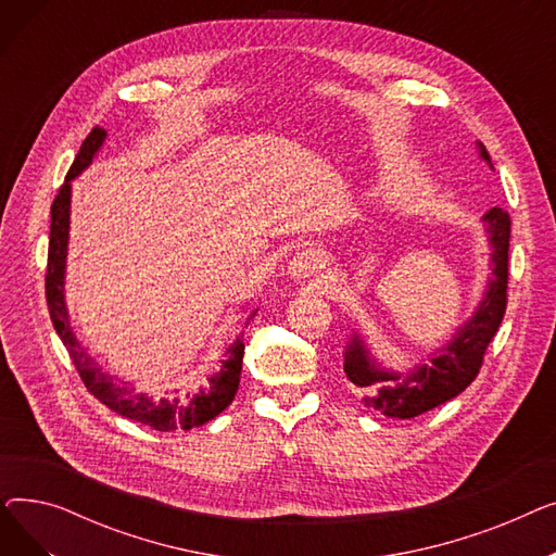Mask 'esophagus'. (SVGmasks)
<instances>
[{
	"instance_id": "esophagus-1",
	"label": "esophagus",
	"mask_w": 556,
	"mask_h": 556,
	"mask_svg": "<svg viewBox=\"0 0 556 556\" xmlns=\"http://www.w3.org/2000/svg\"><path fill=\"white\" fill-rule=\"evenodd\" d=\"M323 268H325V258L315 250H302L288 261V275L295 281L317 277L319 273H323Z\"/></svg>"
}]
</instances>
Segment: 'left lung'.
Listing matches in <instances>:
<instances>
[{
    "label": "left lung",
    "instance_id": "8db88e82",
    "mask_svg": "<svg viewBox=\"0 0 556 556\" xmlns=\"http://www.w3.org/2000/svg\"><path fill=\"white\" fill-rule=\"evenodd\" d=\"M476 149L480 160L493 170L484 146L478 141ZM482 223L491 248V277L473 315L457 327L444 346L434 349L413 369L399 371L378 361L358 331H354L346 342L344 374L349 383H354V388L365 394V405L390 419H413L455 399L473 383L482 367V356L498 331L507 306L511 220L505 210L493 207L482 216Z\"/></svg>",
    "mask_w": 556,
    "mask_h": 556
}]
</instances>
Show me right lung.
<instances>
[{
    "instance_id": "obj_1",
    "label": "right lung",
    "mask_w": 556,
    "mask_h": 556,
    "mask_svg": "<svg viewBox=\"0 0 556 556\" xmlns=\"http://www.w3.org/2000/svg\"><path fill=\"white\" fill-rule=\"evenodd\" d=\"M108 132L94 128L85 137L80 151L67 173L65 185L58 191L51 204V237H49V258H47V304L55 333L61 336L63 344L72 356L76 371L80 374L85 388L90 390L112 413L132 419L137 424L151 426L162 432L170 430H191L216 419L225 407L233 401L241 381L243 333L237 336L231 344L225 346L223 361L218 369H212L193 386L173 390L168 396H149L135 390V386L119 381L103 371V367L87 354V349L78 342L72 323L70 308L65 300V273H67V245H70V212H72V180L92 164ZM256 315V308L248 315L245 327Z\"/></svg>"
}]
</instances>
